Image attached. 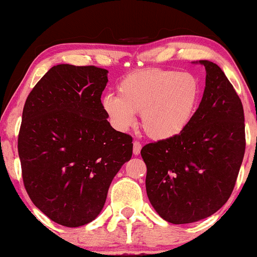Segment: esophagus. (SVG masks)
<instances>
[{
    "mask_svg": "<svg viewBox=\"0 0 257 257\" xmlns=\"http://www.w3.org/2000/svg\"><path fill=\"white\" fill-rule=\"evenodd\" d=\"M140 151H141V144L138 143V141H134V144H133V152H134L135 156L140 155Z\"/></svg>",
    "mask_w": 257,
    "mask_h": 257,
    "instance_id": "esophagus-1",
    "label": "esophagus"
}]
</instances>
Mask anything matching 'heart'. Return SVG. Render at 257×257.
Wrapping results in <instances>:
<instances>
[{
    "instance_id": "obj_1",
    "label": "heart",
    "mask_w": 257,
    "mask_h": 257,
    "mask_svg": "<svg viewBox=\"0 0 257 257\" xmlns=\"http://www.w3.org/2000/svg\"><path fill=\"white\" fill-rule=\"evenodd\" d=\"M117 93L101 99L102 110L117 131H128L135 124V113H140L147 137L166 141L180 137L192 123L202 85L193 73L145 69L122 78Z\"/></svg>"
}]
</instances>
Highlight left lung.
Wrapping results in <instances>:
<instances>
[{"label":"left lung","mask_w":257,"mask_h":257,"mask_svg":"<svg viewBox=\"0 0 257 257\" xmlns=\"http://www.w3.org/2000/svg\"><path fill=\"white\" fill-rule=\"evenodd\" d=\"M205 67L198 111L186 131L172 140L147 144L146 192L159 216L181 225L211 216L228 200L245 152L243 105L216 64Z\"/></svg>","instance_id":"8db88e82"}]
</instances>
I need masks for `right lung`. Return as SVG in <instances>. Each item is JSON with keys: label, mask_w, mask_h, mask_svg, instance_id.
<instances>
[{"label": "right lung", "mask_w": 257, "mask_h": 257, "mask_svg": "<svg viewBox=\"0 0 257 257\" xmlns=\"http://www.w3.org/2000/svg\"><path fill=\"white\" fill-rule=\"evenodd\" d=\"M107 70L59 64L29 94L18 139L23 181L35 205L66 227L87 225L132 158L133 139L101 107Z\"/></svg>", "instance_id": "right-lung-1"}]
</instances>
